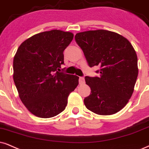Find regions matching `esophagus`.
Masks as SVG:
<instances>
[{
    "label": "esophagus",
    "instance_id": "esophagus-1",
    "mask_svg": "<svg viewBox=\"0 0 149 149\" xmlns=\"http://www.w3.org/2000/svg\"><path fill=\"white\" fill-rule=\"evenodd\" d=\"M84 82H85V80H84L83 77H80V78H79V83H80V84H84Z\"/></svg>",
    "mask_w": 149,
    "mask_h": 149
}]
</instances>
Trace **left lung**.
Instances as JSON below:
<instances>
[{
  "instance_id": "left-lung-1",
  "label": "left lung",
  "mask_w": 149,
  "mask_h": 149,
  "mask_svg": "<svg viewBox=\"0 0 149 149\" xmlns=\"http://www.w3.org/2000/svg\"><path fill=\"white\" fill-rule=\"evenodd\" d=\"M75 40L89 67L100 66L99 77L86 76L91 94L84 105L97 115L116 113L126 106L134 91L138 75L137 57L126 38L108 30L76 33Z\"/></svg>"
}]
</instances>
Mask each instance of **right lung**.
Segmentation results:
<instances>
[{
	"instance_id": "add662e5",
	"label": "right lung",
	"mask_w": 149,
	"mask_h": 149,
	"mask_svg": "<svg viewBox=\"0 0 149 149\" xmlns=\"http://www.w3.org/2000/svg\"><path fill=\"white\" fill-rule=\"evenodd\" d=\"M73 34L54 29L24 40L15 54L13 78L22 102L34 116L52 118L65 109L79 77L61 71Z\"/></svg>"
}]
</instances>
